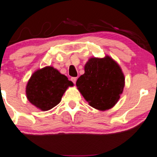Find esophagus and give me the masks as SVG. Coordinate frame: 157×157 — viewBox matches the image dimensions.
<instances>
[{
    "mask_svg": "<svg viewBox=\"0 0 157 157\" xmlns=\"http://www.w3.org/2000/svg\"><path fill=\"white\" fill-rule=\"evenodd\" d=\"M77 79V77H72V78H71V80H72L73 82H74V84H75V83H76Z\"/></svg>",
    "mask_w": 157,
    "mask_h": 157,
    "instance_id": "obj_1",
    "label": "esophagus"
}]
</instances>
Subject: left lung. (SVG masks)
Returning a JSON list of instances; mask_svg holds the SVG:
<instances>
[{"label": "left lung", "instance_id": "1", "mask_svg": "<svg viewBox=\"0 0 157 157\" xmlns=\"http://www.w3.org/2000/svg\"><path fill=\"white\" fill-rule=\"evenodd\" d=\"M84 69L85 73L77 79L76 85L89 105L99 111L114 107L125 82L118 63L108 55L104 58L92 57Z\"/></svg>", "mask_w": 157, "mask_h": 157}]
</instances>
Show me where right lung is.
I'll list each match as a JSON object with an SVG mask.
<instances>
[{
    "label": "right lung",
    "instance_id": "obj_1",
    "mask_svg": "<svg viewBox=\"0 0 157 157\" xmlns=\"http://www.w3.org/2000/svg\"><path fill=\"white\" fill-rule=\"evenodd\" d=\"M73 85L67 76L47 66L31 75L26 86V96L32 104L45 112L59 104L67 89Z\"/></svg>",
    "mask_w": 157,
    "mask_h": 157
}]
</instances>
